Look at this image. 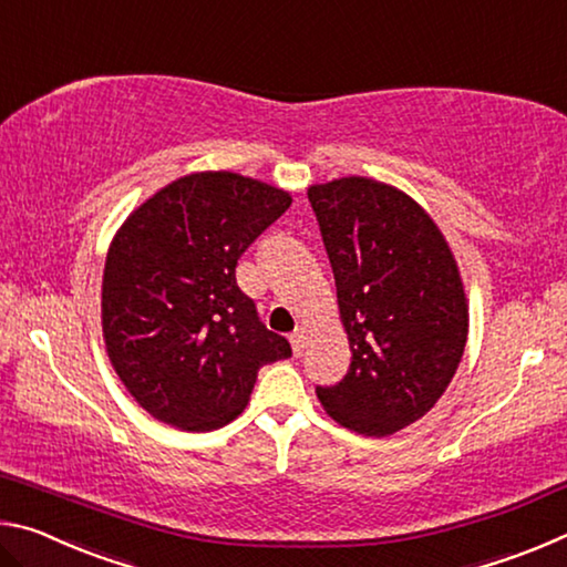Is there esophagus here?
Instances as JSON below:
<instances>
[{
	"label": "esophagus",
	"mask_w": 567,
	"mask_h": 567,
	"mask_svg": "<svg viewBox=\"0 0 567 567\" xmlns=\"http://www.w3.org/2000/svg\"><path fill=\"white\" fill-rule=\"evenodd\" d=\"M290 342H292L295 354H302L305 348H307V330H305V328H297V330L290 334Z\"/></svg>",
	"instance_id": "34e87169"
}]
</instances>
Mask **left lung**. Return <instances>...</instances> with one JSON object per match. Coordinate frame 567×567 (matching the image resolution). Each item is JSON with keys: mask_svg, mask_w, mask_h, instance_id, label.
Listing matches in <instances>:
<instances>
[{"mask_svg": "<svg viewBox=\"0 0 567 567\" xmlns=\"http://www.w3.org/2000/svg\"><path fill=\"white\" fill-rule=\"evenodd\" d=\"M328 249L352 360L315 392L360 435L420 420L453 380L467 340V302L443 233L415 199L368 177L307 189Z\"/></svg>", "mask_w": 567, "mask_h": 567, "instance_id": "obj_1", "label": "left lung"}]
</instances>
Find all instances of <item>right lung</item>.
<instances>
[{"label": "right lung", "instance_id": "right-lung-1", "mask_svg": "<svg viewBox=\"0 0 567 567\" xmlns=\"http://www.w3.org/2000/svg\"><path fill=\"white\" fill-rule=\"evenodd\" d=\"M290 203L265 182L197 172L122 225L104 262L102 332L114 372L152 417L189 433L223 427L245 410L262 364L292 354L235 277Z\"/></svg>", "mask_w": 567, "mask_h": 567}]
</instances>
